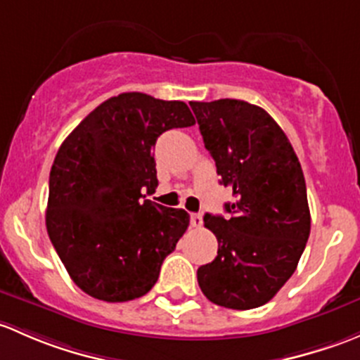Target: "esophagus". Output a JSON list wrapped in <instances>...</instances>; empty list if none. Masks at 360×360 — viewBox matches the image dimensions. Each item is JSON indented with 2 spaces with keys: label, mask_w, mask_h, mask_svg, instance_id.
Returning a JSON list of instances; mask_svg holds the SVG:
<instances>
[{
  "label": "esophagus",
  "mask_w": 360,
  "mask_h": 360,
  "mask_svg": "<svg viewBox=\"0 0 360 360\" xmlns=\"http://www.w3.org/2000/svg\"><path fill=\"white\" fill-rule=\"evenodd\" d=\"M191 225L192 227H195V229H199L202 225V217L199 213H192L191 214Z\"/></svg>",
  "instance_id": "1"
}]
</instances>
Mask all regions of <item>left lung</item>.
<instances>
[{
	"label": "left lung",
	"instance_id": "1",
	"mask_svg": "<svg viewBox=\"0 0 360 360\" xmlns=\"http://www.w3.org/2000/svg\"><path fill=\"white\" fill-rule=\"evenodd\" d=\"M220 184L232 188L227 218L205 214L218 255L198 283L225 309L265 305L296 270L310 234L305 176L286 133L244 100L191 102Z\"/></svg>",
	"mask_w": 360,
	"mask_h": 360
}]
</instances>
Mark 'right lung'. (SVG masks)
I'll use <instances>...</instances> for the list:
<instances>
[{
	"label": "right lung",
	"mask_w": 360,
	"mask_h": 360,
	"mask_svg": "<svg viewBox=\"0 0 360 360\" xmlns=\"http://www.w3.org/2000/svg\"><path fill=\"white\" fill-rule=\"evenodd\" d=\"M187 103L129 91L100 103L58 149L46 231L70 279L109 303L147 295L187 231V211L149 201L159 135L194 124Z\"/></svg>",
	"instance_id": "right-lung-1"
}]
</instances>
